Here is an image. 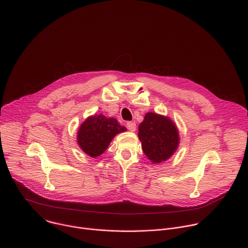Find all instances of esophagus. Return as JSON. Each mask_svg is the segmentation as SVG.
Listing matches in <instances>:
<instances>
[{"instance_id":"1","label":"esophagus","mask_w":248,"mask_h":248,"mask_svg":"<svg viewBox=\"0 0 248 248\" xmlns=\"http://www.w3.org/2000/svg\"><path fill=\"white\" fill-rule=\"evenodd\" d=\"M126 126H127L128 130H130L131 132H134L136 130V124L134 122H128L126 124Z\"/></svg>"}]
</instances>
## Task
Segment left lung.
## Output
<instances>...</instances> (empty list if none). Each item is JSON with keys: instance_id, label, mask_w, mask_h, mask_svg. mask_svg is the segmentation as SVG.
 Returning a JSON list of instances; mask_svg holds the SVG:
<instances>
[{"instance_id": "obj_1", "label": "left lung", "mask_w": 248, "mask_h": 248, "mask_svg": "<svg viewBox=\"0 0 248 248\" xmlns=\"http://www.w3.org/2000/svg\"><path fill=\"white\" fill-rule=\"evenodd\" d=\"M138 138L144 154L153 164L170 159L180 144L179 129L166 116L147 113L138 126Z\"/></svg>"}]
</instances>
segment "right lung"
Here are the masks:
<instances>
[{"mask_svg": "<svg viewBox=\"0 0 248 248\" xmlns=\"http://www.w3.org/2000/svg\"><path fill=\"white\" fill-rule=\"evenodd\" d=\"M126 128L114 118L103 114L88 117L78 130V144L88 156L96 158L108 148L113 138Z\"/></svg>", "mask_w": 248, "mask_h": 248, "instance_id": "right-lung-1", "label": "right lung"}]
</instances>
